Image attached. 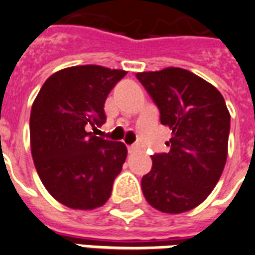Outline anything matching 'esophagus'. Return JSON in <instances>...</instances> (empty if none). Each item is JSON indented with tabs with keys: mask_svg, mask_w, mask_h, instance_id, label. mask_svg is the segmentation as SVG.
<instances>
[{
	"mask_svg": "<svg viewBox=\"0 0 255 255\" xmlns=\"http://www.w3.org/2000/svg\"><path fill=\"white\" fill-rule=\"evenodd\" d=\"M136 149H137V145H135V144H132V145H128V152H129V153L135 152Z\"/></svg>",
	"mask_w": 255,
	"mask_h": 255,
	"instance_id": "obj_1",
	"label": "esophagus"
}]
</instances>
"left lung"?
Returning <instances> with one entry per match:
<instances>
[{"mask_svg":"<svg viewBox=\"0 0 255 255\" xmlns=\"http://www.w3.org/2000/svg\"><path fill=\"white\" fill-rule=\"evenodd\" d=\"M170 127V151L152 155L141 178L153 209L180 214L199 206L218 183L226 164L230 114L214 85L182 68L136 73Z\"/></svg>","mask_w":255,"mask_h":255,"instance_id":"8db88e82","label":"left lung"}]
</instances>
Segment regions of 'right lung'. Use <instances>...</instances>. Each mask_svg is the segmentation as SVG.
<instances>
[{
    "label": "right lung",
    "mask_w": 255,
    "mask_h": 255,
    "mask_svg": "<svg viewBox=\"0 0 255 255\" xmlns=\"http://www.w3.org/2000/svg\"><path fill=\"white\" fill-rule=\"evenodd\" d=\"M126 75L100 65L65 68L50 76L33 102L30 148L37 174L69 209L104 205L126 162L124 143L89 132L106 122L107 96Z\"/></svg>",
    "instance_id": "add662e5"
}]
</instances>
